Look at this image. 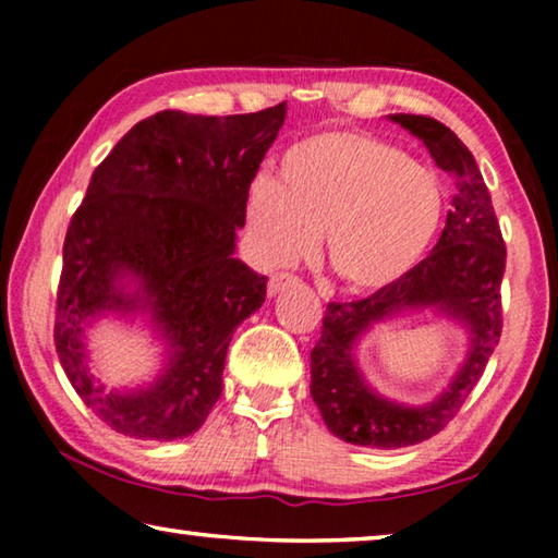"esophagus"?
I'll use <instances>...</instances> for the list:
<instances>
[{
	"mask_svg": "<svg viewBox=\"0 0 558 558\" xmlns=\"http://www.w3.org/2000/svg\"><path fill=\"white\" fill-rule=\"evenodd\" d=\"M295 280H298V278L290 276V272H278V276H272V278L268 280V295H270V298L278 295V292H282L288 286H292V282H295Z\"/></svg>",
	"mask_w": 558,
	"mask_h": 558,
	"instance_id": "34e87169",
	"label": "esophagus"
}]
</instances>
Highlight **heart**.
<instances>
[{
	"label": "heart",
	"instance_id": "heart-1",
	"mask_svg": "<svg viewBox=\"0 0 558 558\" xmlns=\"http://www.w3.org/2000/svg\"><path fill=\"white\" fill-rule=\"evenodd\" d=\"M446 214V182L401 147L352 130L315 132L258 174L245 221L266 268L292 266L325 233L327 263L356 292L391 288L430 251Z\"/></svg>",
	"mask_w": 558,
	"mask_h": 558
}]
</instances>
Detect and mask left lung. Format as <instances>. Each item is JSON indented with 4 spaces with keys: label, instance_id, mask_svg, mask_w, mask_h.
Wrapping results in <instances>:
<instances>
[{
    "label": "left lung",
    "instance_id": "obj_1",
    "mask_svg": "<svg viewBox=\"0 0 558 558\" xmlns=\"http://www.w3.org/2000/svg\"><path fill=\"white\" fill-rule=\"evenodd\" d=\"M389 120L418 137L436 165L450 174L456 194L446 229L428 258L396 286L364 300L329 302L323 335L310 352V393L325 426L352 446L379 450L415 446L436 436L475 389L502 335L499 286L507 258L485 179L456 132L426 116L396 112ZM415 308H430L465 326L471 347L438 400L403 407L384 400L365 384L355 366V347L374 324Z\"/></svg>",
    "mask_w": 558,
    "mask_h": 558
}]
</instances>
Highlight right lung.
I'll return each instance as SVG.
<instances>
[{"label": "right lung", "instance_id": "right-lung-1", "mask_svg": "<svg viewBox=\"0 0 558 558\" xmlns=\"http://www.w3.org/2000/svg\"><path fill=\"white\" fill-rule=\"evenodd\" d=\"M286 112L162 110L93 172L65 231L53 339L73 389L122 436L186 438L219 401L233 329L266 302L268 278L233 256L235 231ZM108 314H147L163 339L149 385L108 392L89 374L85 329Z\"/></svg>", "mask_w": 558, "mask_h": 558}]
</instances>
